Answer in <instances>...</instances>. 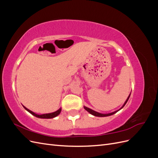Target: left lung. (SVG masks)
Instances as JSON below:
<instances>
[{
	"mask_svg": "<svg viewBox=\"0 0 158 158\" xmlns=\"http://www.w3.org/2000/svg\"><path fill=\"white\" fill-rule=\"evenodd\" d=\"M130 95H131V94L129 95V96L128 97V98L127 99V100H126V102H125V103H124V105L123 106V107L120 109H121L124 106H125V104L127 103V102H128V99H129V98H130ZM84 107V109L86 110V111H88V112H89L90 114H93V115H94V116H96V117H107V116H110V115H112V114H114V113H116L117 111H118L120 109H118V110H117V111H114V112H113V113H108V114H102V113H98V112H96V111H94V110H92V109H89V108H88V107Z\"/></svg>",
	"mask_w": 158,
	"mask_h": 158,
	"instance_id": "obj_1",
	"label": "left lung"
}]
</instances>
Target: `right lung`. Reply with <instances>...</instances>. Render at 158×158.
I'll use <instances>...</instances> for the list:
<instances>
[{
  "label": "right lung",
  "mask_w": 158,
  "mask_h": 158,
  "mask_svg": "<svg viewBox=\"0 0 158 158\" xmlns=\"http://www.w3.org/2000/svg\"><path fill=\"white\" fill-rule=\"evenodd\" d=\"M23 107H24V109L26 110H27V111L30 113L31 114H33V116H35L36 117H38V118H54L55 117H56L57 115H59V114H60V111H61V108H60L59 109L57 110L55 112H53V113H46V114H37L35 113L32 112L31 111H30V110H29L28 109H27L26 107H25L24 106H23Z\"/></svg>",
  "instance_id": "right-lung-1"
}]
</instances>
